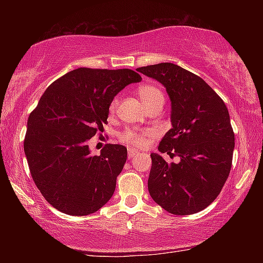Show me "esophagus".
<instances>
[{
  "label": "esophagus",
  "mask_w": 263,
  "mask_h": 263,
  "mask_svg": "<svg viewBox=\"0 0 263 263\" xmlns=\"http://www.w3.org/2000/svg\"><path fill=\"white\" fill-rule=\"evenodd\" d=\"M134 156H136L135 151H134V149H129V151H128V158H129V159H132V158L134 157Z\"/></svg>",
  "instance_id": "34e87169"
}]
</instances>
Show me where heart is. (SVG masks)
Here are the masks:
<instances>
[{
	"instance_id": "1",
	"label": "heart",
	"mask_w": 263,
	"mask_h": 263,
	"mask_svg": "<svg viewBox=\"0 0 263 263\" xmlns=\"http://www.w3.org/2000/svg\"><path fill=\"white\" fill-rule=\"evenodd\" d=\"M138 93H139L140 99H141V102L143 104V106H145L146 109H148V107L153 105H157V104H161V105L164 104V95L163 92L157 87V86L149 85V84L142 85L139 87ZM117 105H118V100L117 98H115L112 102H111L110 111H115ZM147 136H148L147 133L136 132V130H132V129H128V130H124L121 133L120 139L129 146L142 148V147H145L147 145V142H148Z\"/></svg>"
}]
</instances>
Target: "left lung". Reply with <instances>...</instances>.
Returning a JSON list of instances; mask_svg holds the SVG:
<instances>
[{
	"instance_id": "left-lung-1",
	"label": "left lung",
	"mask_w": 263,
	"mask_h": 263,
	"mask_svg": "<svg viewBox=\"0 0 263 263\" xmlns=\"http://www.w3.org/2000/svg\"><path fill=\"white\" fill-rule=\"evenodd\" d=\"M136 70L166 88L172 128L158 151L179 157V163L168 164L160 154H151L149 195L168 213H197L217 199L231 170L235 134L228 107L206 81L177 64Z\"/></svg>"
}]
</instances>
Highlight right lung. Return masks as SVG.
I'll return each instance as SVG.
<instances>
[{
	"label": "right lung",
	"mask_w": 263,
	"mask_h": 263,
	"mask_svg": "<svg viewBox=\"0 0 263 263\" xmlns=\"http://www.w3.org/2000/svg\"><path fill=\"white\" fill-rule=\"evenodd\" d=\"M140 81L130 69L78 68L39 99L28 117L24 149L35 185L56 210L82 217L114 195L127 148L107 143L100 156H92L87 142L103 132L117 93Z\"/></svg>",
	"instance_id": "add662e5"
}]
</instances>
